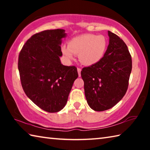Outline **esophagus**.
Instances as JSON below:
<instances>
[{
	"instance_id": "obj_1",
	"label": "esophagus",
	"mask_w": 150,
	"mask_h": 150,
	"mask_svg": "<svg viewBox=\"0 0 150 150\" xmlns=\"http://www.w3.org/2000/svg\"><path fill=\"white\" fill-rule=\"evenodd\" d=\"M77 71H78L79 77H81V68L77 67Z\"/></svg>"
}]
</instances>
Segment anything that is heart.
Wrapping results in <instances>:
<instances>
[{
    "instance_id": "obj_1",
    "label": "heart",
    "mask_w": 150,
    "mask_h": 150,
    "mask_svg": "<svg viewBox=\"0 0 150 150\" xmlns=\"http://www.w3.org/2000/svg\"><path fill=\"white\" fill-rule=\"evenodd\" d=\"M107 48V40L102 35L83 34L73 38L67 45L62 47V54L67 59H72L79 54V59L83 64L92 65L102 59Z\"/></svg>"
}]
</instances>
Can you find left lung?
Instances as JSON below:
<instances>
[{
  "label": "left lung",
  "instance_id": "1",
  "mask_svg": "<svg viewBox=\"0 0 150 150\" xmlns=\"http://www.w3.org/2000/svg\"><path fill=\"white\" fill-rule=\"evenodd\" d=\"M108 34L109 44L102 59L81 72L86 99L95 111L110 109L123 98L132 66L125 43L112 32L108 31Z\"/></svg>",
  "mask_w": 150,
  "mask_h": 150
}]
</instances>
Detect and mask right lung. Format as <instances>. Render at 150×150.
<instances>
[{
  "label": "right lung",
  "mask_w": 150,
  "mask_h": 150,
  "mask_svg": "<svg viewBox=\"0 0 150 150\" xmlns=\"http://www.w3.org/2000/svg\"><path fill=\"white\" fill-rule=\"evenodd\" d=\"M65 36L62 29L37 33L27 40L19 54L18 67L24 93L48 112L63 108L78 77L77 67L63 65L59 59L62 39Z\"/></svg>",
  "instance_id": "1"
}]
</instances>
